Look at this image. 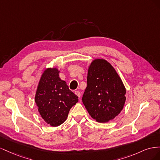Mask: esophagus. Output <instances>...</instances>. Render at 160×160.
<instances>
[{"instance_id": "34e87169", "label": "esophagus", "mask_w": 160, "mask_h": 160, "mask_svg": "<svg viewBox=\"0 0 160 160\" xmlns=\"http://www.w3.org/2000/svg\"><path fill=\"white\" fill-rule=\"evenodd\" d=\"M75 94L77 97H78V98H80V97H81V93H80V92H79V91H75Z\"/></svg>"}]
</instances>
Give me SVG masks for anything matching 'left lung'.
<instances>
[{"mask_svg": "<svg viewBox=\"0 0 160 160\" xmlns=\"http://www.w3.org/2000/svg\"><path fill=\"white\" fill-rule=\"evenodd\" d=\"M87 81L82 101L91 117L99 123L113 119L126 100V89L114 67L104 59H93L88 66Z\"/></svg>", "mask_w": 160, "mask_h": 160, "instance_id": "obj_1", "label": "left lung"}]
</instances>
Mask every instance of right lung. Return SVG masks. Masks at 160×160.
I'll return each instance as SVG.
<instances>
[{
    "mask_svg": "<svg viewBox=\"0 0 160 160\" xmlns=\"http://www.w3.org/2000/svg\"><path fill=\"white\" fill-rule=\"evenodd\" d=\"M61 71L56 67L46 68L41 76L35 101L45 122L52 127L63 123L78 97L69 90L66 82L59 77Z\"/></svg>",
    "mask_w": 160,
    "mask_h": 160,
    "instance_id": "right-lung-1",
    "label": "right lung"
}]
</instances>
